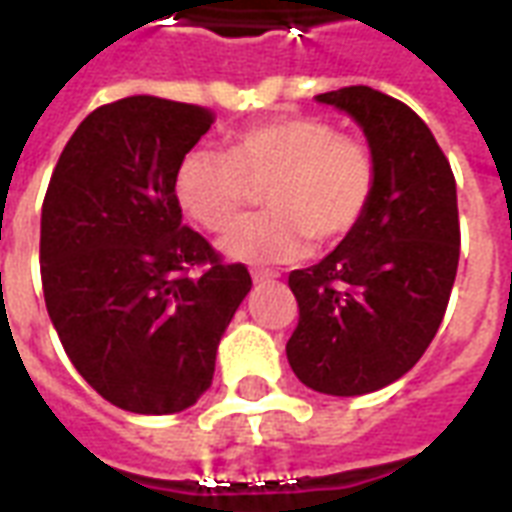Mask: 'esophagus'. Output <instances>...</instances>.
<instances>
[{"instance_id": "esophagus-1", "label": "esophagus", "mask_w": 512, "mask_h": 512, "mask_svg": "<svg viewBox=\"0 0 512 512\" xmlns=\"http://www.w3.org/2000/svg\"><path fill=\"white\" fill-rule=\"evenodd\" d=\"M279 273L271 271V268H252V279L255 282H265V279H276Z\"/></svg>"}]
</instances>
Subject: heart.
<instances>
[{"instance_id":"b5f03b06","label":"heart","mask_w":512,"mask_h":512,"mask_svg":"<svg viewBox=\"0 0 512 512\" xmlns=\"http://www.w3.org/2000/svg\"><path fill=\"white\" fill-rule=\"evenodd\" d=\"M268 212L241 220L225 252L247 263L298 260L311 239L335 244L368 212L376 161L368 144L317 117H284L241 131L228 152L193 147L174 174L182 212L201 228L228 230L255 187Z\"/></svg>"}]
</instances>
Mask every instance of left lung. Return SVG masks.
Segmentation results:
<instances>
[{
  "label": "left lung",
  "mask_w": 512,
  "mask_h": 512,
  "mask_svg": "<svg viewBox=\"0 0 512 512\" xmlns=\"http://www.w3.org/2000/svg\"><path fill=\"white\" fill-rule=\"evenodd\" d=\"M317 99L360 123L376 187L360 225L322 263L290 273L300 317L287 360L314 392L368 395L405 376L443 322L462 241L456 179L403 101L368 85Z\"/></svg>",
  "instance_id": "8db88e82"
}]
</instances>
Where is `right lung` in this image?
I'll list each match as a JSON object with an SVG mask.
<instances>
[{"label":"right lung","instance_id":"1","mask_svg":"<svg viewBox=\"0 0 512 512\" xmlns=\"http://www.w3.org/2000/svg\"><path fill=\"white\" fill-rule=\"evenodd\" d=\"M198 104L128 96L93 109L42 201L39 271L77 373L131 413L185 411L212 386L217 343L252 287L182 225L174 174L212 128Z\"/></svg>","mask_w":512,"mask_h":512}]
</instances>
